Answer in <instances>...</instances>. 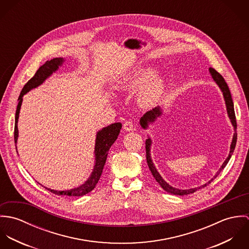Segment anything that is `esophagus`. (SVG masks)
I'll return each mask as SVG.
<instances>
[{"label": "esophagus", "mask_w": 249, "mask_h": 249, "mask_svg": "<svg viewBox=\"0 0 249 249\" xmlns=\"http://www.w3.org/2000/svg\"><path fill=\"white\" fill-rule=\"evenodd\" d=\"M124 129L125 131H131L134 129V124L132 123V121H125L124 123Z\"/></svg>", "instance_id": "34e87169"}]
</instances>
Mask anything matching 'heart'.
I'll return each mask as SVG.
<instances>
[{"label": "heart", "instance_id": "heart-1", "mask_svg": "<svg viewBox=\"0 0 249 249\" xmlns=\"http://www.w3.org/2000/svg\"><path fill=\"white\" fill-rule=\"evenodd\" d=\"M153 71L150 69H138L129 74L124 81V87L128 90L136 89L144 84L139 92V99L144 105L154 103L161 95L163 81L160 78L152 77Z\"/></svg>", "mask_w": 249, "mask_h": 249}]
</instances>
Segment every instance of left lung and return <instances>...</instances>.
Instances as JSON below:
<instances>
[{
  "label": "left lung",
  "mask_w": 249,
  "mask_h": 249,
  "mask_svg": "<svg viewBox=\"0 0 249 249\" xmlns=\"http://www.w3.org/2000/svg\"><path fill=\"white\" fill-rule=\"evenodd\" d=\"M210 72L213 76V80L217 83V85L219 86V88L221 89L222 93H223V97H224V100H225V104H226V108H227V113H228V116L231 120V123L235 128V131L237 129V121H236V115H235V111H234V104H233V101H232V97H231V93H230V90L228 88V85L227 83L225 82L224 78L222 77V75L218 72V71H215L213 68L210 67L209 68ZM162 114V110L160 107H155L154 109L146 112L142 118L140 120V124L142 125L143 128H146L148 123H151V122H154V120L159 117L160 115ZM236 142H237V131L235 132L234 134V137H233V140H232V143H231V146H230V152H229V155L228 157L226 158V160L224 161V163L222 164L221 168L218 170V172L215 174V176L213 177L208 183H206L205 185H203L202 187H205L207 185H209L212 181H213L214 178H216L219 173L225 168V166L227 165L228 161L230 160L233 152H234V149H235V146H236ZM150 144H151V141L150 139L148 138L147 140H145V157H146V162H147V166H148V169L149 171L151 172L153 178H155V180L159 183V185L165 190L167 191L168 193H171V194H174V195H177V196H186V195H190V194H193L195 193L196 190L198 189H201L202 187H197V188H194V189H189V190H179V189H176L172 186H170L163 178H161V176L159 175V173L156 171L153 163H152V160L150 158V153H149V150H150Z\"/></svg>",
  "instance_id": "left-lung-1"
}]
</instances>
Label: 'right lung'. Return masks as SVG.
<instances>
[{"label": "right lung", "mask_w": 249, "mask_h": 249, "mask_svg": "<svg viewBox=\"0 0 249 249\" xmlns=\"http://www.w3.org/2000/svg\"><path fill=\"white\" fill-rule=\"evenodd\" d=\"M62 57H57L53 58L52 60L46 61L39 69L36 71V74L25 84L23 87L21 94L18 98V106L16 109V114H15V125H14V142H15V147L16 142H17V138H18V127H17V122L19 118V112L21 105L23 102V96L29 92L31 89L36 88L38 85H40L49 75L53 73V71H56L58 69V66H60L63 62ZM122 128V124L121 123H115L107 127H105L101 131L98 132L97 134V139H96V145H95V155H96V164L93 170V173L91 177L88 178V180L82 184L81 186L71 189L69 191H54L46 188L48 191L51 193L57 195V196H82L88 193H90L94 188L96 187L97 183L99 182L105 164L107 162V154L108 150L118 138V135L120 133V130Z\"/></svg>", "instance_id": "add662e5"}]
</instances>
